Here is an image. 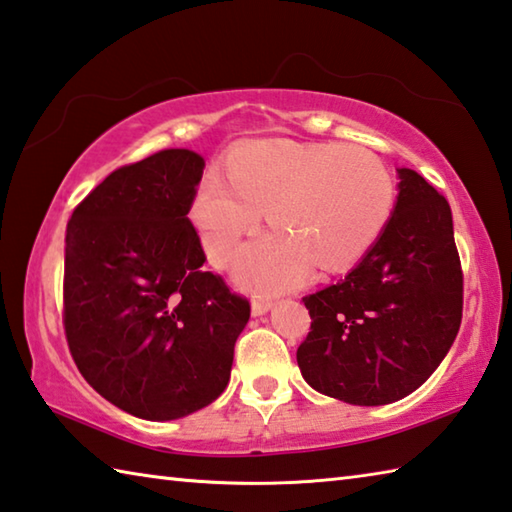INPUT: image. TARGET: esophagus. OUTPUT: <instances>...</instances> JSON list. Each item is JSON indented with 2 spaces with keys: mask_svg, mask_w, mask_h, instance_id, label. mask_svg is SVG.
<instances>
[{
  "mask_svg": "<svg viewBox=\"0 0 512 512\" xmlns=\"http://www.w3.org/2000/svg\"><path fill=\"white\" fill-rule=\"evenodd\" d=\"M273 302L268 300V297H255L253 300V306H250V311H253L255 318H259V315H264L268 309H271Z\"/></svg>",
  "mask_w": 512,
  "mask_h": 512,
  "instance_id": "1",
  "label": "esophagus"
}]
</instances>
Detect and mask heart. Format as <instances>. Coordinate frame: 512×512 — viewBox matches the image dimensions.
Masks as SVG:
<instances>
[{
    "label": "heart",
    "instance_id": "obj_1",
    "mask_svg": "<svg viewBox=\"0 0 512 512\" xmlns=\"http://www.w3.org/2000/svg\"><path fill=\"white\" fill-rule=\"evenodd\" d=\"M394 199L387 165L365 147L275 138L232 154L228 183L208 176L192 219L208 257L226 266L268 212L275 232L244 248L235 275L250 291H284L313 264L338 273L360 262L387 228Z\"/></svg>",
    "mask_w": 512,
    "mask_h": 512
}]
</instances>
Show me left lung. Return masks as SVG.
Wrapping results in <instances>:
<instances>
[{
  "instance_id": "left-lung-1",
  "label": "left lung",
  "mask_w": 512,
  "mask_h": 512,
  "mask_svg": "<svg viewBox=\"0 0 512 512\" xmlns=\"http://www.w3.org/2000/svg\"><path fill=\"white\" fill-rule=\"evenodd\" d=\"M398 199L345 280L302 297L311 331L297 365L320 394L387 405L421 387L461 327L463 273L452 210L421 174L398 170Z\"/></svg>"
}]
</instances>
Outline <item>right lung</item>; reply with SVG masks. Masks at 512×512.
I'll use <instances>...</instances> for the list:
<instances>
[{"label":"right lung","instance_id":"obj_1","mask_svg":"<svg viewBox=\"0 0 512 512\" xmlns=\"http://www.w3.org/2000/svg\"><path fill=\"white\" fill-rule=\"evenodd\" d=\"M206 161L161 150L123 165L73 210L64 246V333L80 374L127 414L172 421L217 401L246 297L201 271L188 212Z\"/></svg>","mask_w":512,"mask_h":512}]
</instances>
